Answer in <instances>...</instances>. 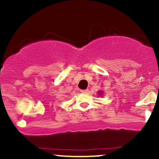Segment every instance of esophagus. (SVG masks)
<instances>
[{"label":"esophagus","instance_id":"obj_1","mask_svg":"<svg viewBox=\"0 0 159 159\" xmlns=\"http://www.w3.org/2000/svg\"><path fill=\"white\" fill-rule=\"evenodd\" d=\"M81 92L82 93H87L88 92V89H86V90H81Z\"/></svg>","mask_w":159,"mask_h":159}]
</instances>
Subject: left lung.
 Listing matches in <instances>:
<instances>
[{"label":"left lung","mask_w":159,"mask_h":159,"mask_svg":"<svg viewBox=\"0 0 159 159\" xmlns=\"http://www.w3.org/2000/svg\"><path fill=\"white\" fill-rule=\"evenodd\" d=\"M100 93H102V92H100Z\"/></svg>","instance_id":"8db88e82"}]
</instances>
